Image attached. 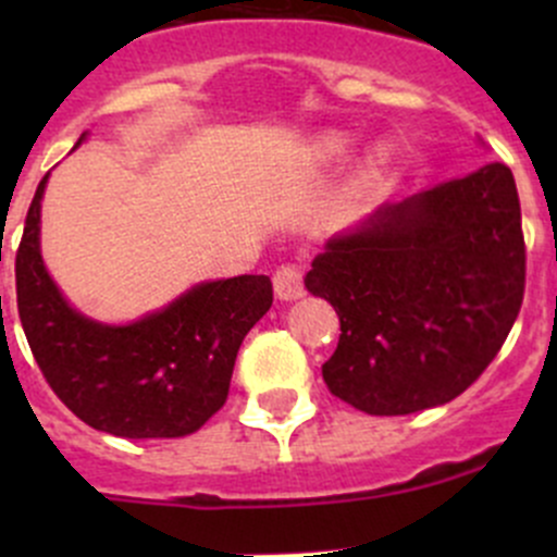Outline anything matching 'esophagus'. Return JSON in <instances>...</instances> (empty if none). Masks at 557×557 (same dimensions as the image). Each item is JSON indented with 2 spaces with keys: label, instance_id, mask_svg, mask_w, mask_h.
<instances>
[{
  "label": "esophagus",
  "instance_id": "34e87169",
  "mask_svg": "<svg viewBox=\"0 0 557 557\" xmlns=\"http://www.w3.org/2000/svg\"><path fill=\"white\" fill-rule=\"evenodd\" d=\"M274 294L283 301H294L305 296V272L296 263H283L274 272Z\"/></svg>",
  "mask_w": 557,
  "mask_h": 557
}]
</instances>
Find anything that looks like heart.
Listing matches in <instances>:
<instances>
[{"mask_svg": "<svg viewBox=\"0 0 557 557\" xmlns=\"http://www.w3.org/2000/svg\"><path fill=\"white\" fill-rule=\"evenodd\" d=\"M323 148L329 150V153H339V150H345V139H342L339 134H334V137H325ZM374 159L380 161V156H374Z\"/></svg>", "mask_w": 557, "mask_h": 557, "instance_id": "heart-1", "label": "heart"}]
</instances>
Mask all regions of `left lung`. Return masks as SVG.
Returning a JSON list of instances; mask_svg holds the SVG:
<instances>
[{"label": "left lung", "mask_w": 557, "mask_h": 557, "mask_svg": "<svg viewBox=\"0 0 557 557\" xmlns=\"http://www.w3.org/2000/svg\"><path fill=\"white\" fill-rule=\"evenodd\" d=\"M305 285L339 314L323 363L336 398L385 418L453 401L491 367L522 305L512 170L496 161L380 207L325 243Z\"/></svg>", "instance_id": "left-lung-1"}]
</instances>
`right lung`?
I'll return each mask as SVG.
<instances>
[{"instance_id": "add662e5", "label": "right lung", "mask_w": 557, "mask_h": 557, "mask_svg": "<svg viewBox=\"0 0 557 557\" xmlns=\"http://www.w3.org/2000/svg\"><path fill=\"white\" fill-rule=\"evenodd\" d=\"M15 252V296L45 383L91 429L123 440H177L226 404L245 334L272 307L267 274L196 285L166 310L102 325L72 310L39 256V199Z\"/></svg>"}]
</instances>
